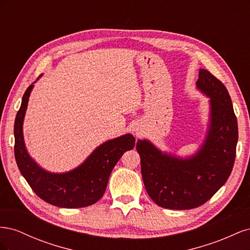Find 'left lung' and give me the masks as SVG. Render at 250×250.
I'll return each instance as SVG.
<instances>
[{"mask_svg": "<svg viewBox=\"0 0 250 250\" xmlns=\"http://www.w3.org/2000/svg\"><path fill=\"white\" fill-rule=\"evenodd\" d=\"M196 85L209 97L210 105L208 134L197 152L183 158L162 152L148 140L137 142L146 191L165 208L202 206L229 179L236 158L238 122L228 89L204 69Z\"/></svg>", "mask_w": 250, "mask_h": 250, "instance_id": "left-lung-1", "label": "left lung"}]
</instances>
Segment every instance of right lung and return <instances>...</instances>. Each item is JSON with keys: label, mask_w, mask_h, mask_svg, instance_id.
<instances>
[{"label": "right lung", "mask_w": 250, "mask_h": 250, "mask_svg": "<svg viewBox=\"0 0 250 250\" xmlns=\"http://www.w3.org/2000/svg\"><path fill=\"white\" fill-rule=\"evenodd\" d=\"M33 86L32 83L22 96L14 122V156L21 175L35 194L52 206L65 208L92 206L103 196L113 167L125 151L133 149L135 139L127 133L106 141L72 171H46L29 155L22 135V122Z\"/></svg>", "instance_id": "obj_1"}]
</instances>
